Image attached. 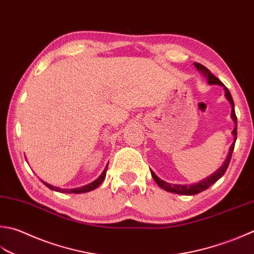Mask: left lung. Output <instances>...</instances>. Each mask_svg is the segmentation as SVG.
I'll return each mask as SVG.
<instances>
[{"instance_id": "1", "label": "left lung", "mask_w": 254, "mask_h": 254, "mask_svg": "<svg viewBox=\"0 0 254 254\" xmlns=\"http://www.w3.org/2000/svg\"><path fill=\"white\" fill-rule=\"evenodd\" d=\"M193 64H195V67L198 69V70H199L203 74V76L207 78L208 83L209 84H220V86H222L223 89H225L226 98L231 103V118H232V120L235 121L236 127L232 131L233 136H235V141H233V143L231 144V146L229 148V154H228L226 161L223 162L222 166L215 174H212L211 176L205 178V180L201 181L200 183L191 184V185H176V184L174 185V184H170V183L160 180V178H158L155 174H154V172L151 171L154 181H155L157 185L161 188H163V190H165L166 191L174 192V193H180V195H187V196L196 195V193H199L203 190H206L207 188H209L212 185V184H215L218 180H220V178L223 176V174L226 173L228 166H229V163L231 161V156H232V152H233V148H235V144H236V140H237V116H236V111H235V103H233L230 91L228 90V88L219 80V79H218L216 76H213L209 69L198 63H193Z\"/></svg>"}]
</instances>
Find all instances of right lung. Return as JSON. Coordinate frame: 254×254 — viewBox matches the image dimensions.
<instances>
[{
  "label": "right lung",
  "mask_w": 254,
  "mask_h": 254,
  "mask_svg": "<svg viewBox=\"0 0 254 254\" xmlns=\"http://www.w3.org/2000/svg\"><path fill=\"white\" fill-rule=\"evenodd\" d=\"M107 170H108V166L104 168V171L102 172V174L100 176H99L96 181L92 182L91 184H89V185H86L83 187H79V188H73V190H62V188L59 187H55L49 185V184H46L45 182H43L45 185H46L48 188H51L53 190H56V191H61V192H66V193H81V192H87V191H90L96 190L97 187H99L101 185V183L104 181V178H106L107 175Z\"/></svg>",
  "instance_id": "add662e5"
}]
</instances>
